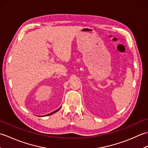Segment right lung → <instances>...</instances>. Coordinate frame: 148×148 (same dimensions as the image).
Listing matches in <instances>:
<instances>
[{"label":"right lung","instance_id":"obj_1","mask_svg":"<svg viewBox=\"0 0 148 148\" xmlns=\"http://www.w3.org/2000/svg\"><path fill=\"white\" fill-rule=\"evenodd\" d=\"M60 109V108H59ZM59 109H57V110H56V111H53V112H51V113H50V114H47L48 116H49V115H51V114H53V113H55V112H57L58 110H59Z\"/></svg>","mask_w":148,"mask_h":148}]
</instances>
